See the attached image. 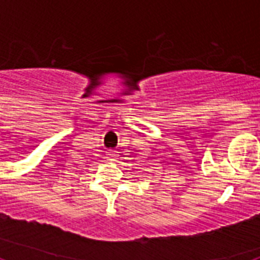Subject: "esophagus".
Here are the masks:
<instances>
[{
    "label": "esophagus",
    "mask_w": 260,
    "mask_h": 260,
    "mask_svg": "<svg viewBox=\"0 0 260 260\" xmlns=\"http://www.w3.org/2000/svg\"><path fill=\"white\" fill-rule=\"evenodd\" d=\"M108 157H109L110 160H114V158L117 157V152H116V151H113V150L108 151Z\"/></svg>",
    "instance_id": "1"
}]
</instances>
